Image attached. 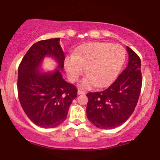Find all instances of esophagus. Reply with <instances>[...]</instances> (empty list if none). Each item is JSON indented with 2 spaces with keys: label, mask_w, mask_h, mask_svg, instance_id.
I'll return each mask as SVG.
<instances>
[{
  "label": "esophagus",
  "mask_w": 160,
  "mask_h": 160,
  "mask_svg": "<svg viewBox=\"0 0 160 160\" xmlns=\"http://www.w3.org/2000/svg\"><path fill=\"white\" fill-rule=\"evenodd\" d=\"M86 93V92L84 91H82V90H81V89H78V94H85Z\"/></svg>",
  "instance_id": "1"
}]
</instances>
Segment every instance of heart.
<instances>
[{"label": "heart", "instance_id": "1", "mask_svg": "<svg viewBox=\"0 0 160 160\" xmlns=\"http://www.w3.org/2000/svg\"><path fill=\"white\" fill-rule=\"evenodd\" d=\"M125 58L126 50L120 45L90 42L73 54V58H67L66 69L70 80L75 82L86 68L88 76L80 82L81 88L106 87L118 76Z\"/></svg>", "mask_w": 160, "mask_h": 160}]
</instances>
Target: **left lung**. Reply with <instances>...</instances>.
I'll return each mask as SVG.
<instances>
[{
	"mask_svg": "<svg viewBox=\"0 0 160 160\" xmlns=\"http://www.w3.org/2000/svg\"><path fill=\"white\" fill-rule=\"evenodd\" d=\"M129 63L107 89L88 93L87 117L97 127L114 129L127 121L134 112L142 84L140 58L127 46Z\"/></svg>",
	"mask_w": 160,
	"mask_h": 160,
	"instance_id": "1",
	"label": "left lung"
}]
</instances>
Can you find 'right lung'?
<instances>
[{
  "label": "right lung",
  "mask_w": 160,
  "mask_h": 160,
  "mask_svg": "<svg viewBox=\"0 0 160 160\" xmlns=\"http://www.w3.org/2000/svg\"><path fill=\"white\" fill-rule=\"evenodd\" d=\"M60 38L34 43L18 68V96L21 106L31 121L42 128H54L67 119L69 106L77 97V88L65 82L61 72L42 73L39 67L43 58L52 56L63 69L65 56Z\"/></svg>",
  "instance_id": "1"
}]
</instances>
